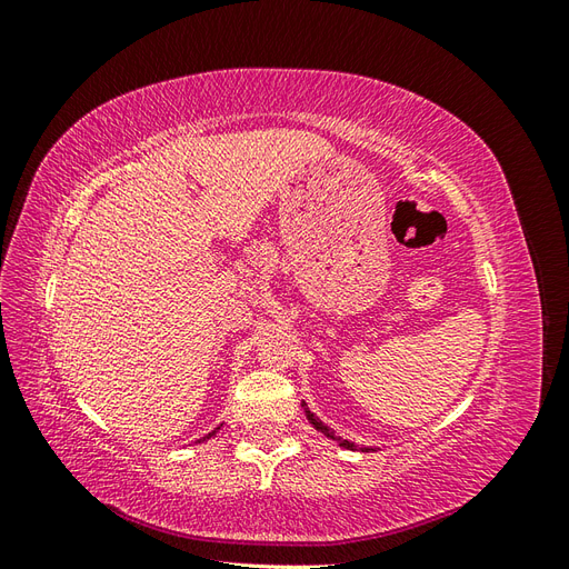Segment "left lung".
<instances>
[{
  "label": "left lung",
  "instance_id": "left-lung-1",
  "mask_svg": "<svg viewBox=\"0 0 569 569\" xmlns=\"http://www.w3.org/2000/svg\"><path fill=\"white\" fill-rule=\"evenodd\" d=\"M303 406V412H306V418H308V422H311L316 429H318V432H322L325 437H330V439H337L339 441V446H343V449H351V451H356V446L351 443V441H347V439H341V437H337L335 432H332V429L330 427H327L325 422H320L316 416H313V412L311 410H308V406L306 403H301Z\"/></svg>",
  "mask_w": 569,
  "mask_h": 569
}]
</instances>
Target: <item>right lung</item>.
Listing matches in <instances>:
<instances>
[{"mask_svg":"<svg viewBox=\"0 0 569 569\" xmlns=\"http://www.w3.org/2000/svg\"><path fill=\"white\" fill-rule=\"evenodd\" d=\"M211 435H213V432H211ZM211 435H209V437H211Z\"/></svg>","mask_w":569,"mask_h":569,"instance_id":"obj_1","label":"right lung"}]
</instances>
